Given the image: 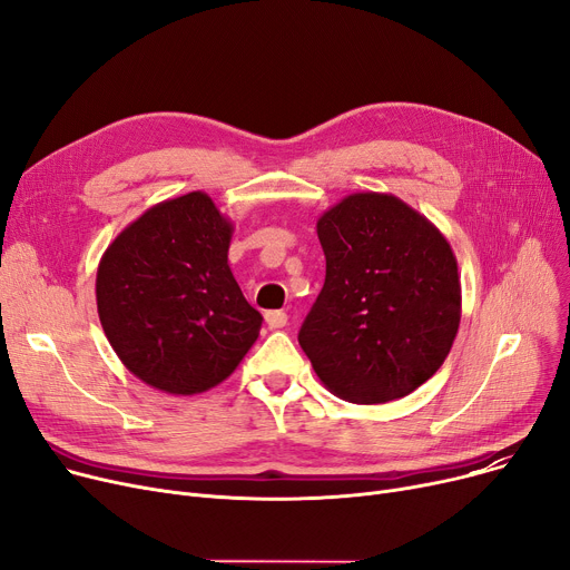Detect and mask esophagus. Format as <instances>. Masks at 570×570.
<instances>
[{
    "mask_svg": "<svg viewBox=\"0 0 570 570\" xmlns=\"http://www.w3.org/2000/svg\"><path fill=\"white\" fill-rule=\"evenodd\" d=\"M265 323L267 327H273V331H279V327L288 323V316L286 312H265Z\"/></svg>",
    "mask_w": 570,
    "mask_h": 570,
    "instance_id": "1",
    "label": "esophagus"
}]
</instances>
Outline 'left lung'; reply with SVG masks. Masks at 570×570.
I'll return each instance as SVG.
<instances>
[{
    "label": "left lung",
    "instance_id": "left-lung-1",
    "mask_svg": "<svg viewBox=\"0 0 570 570\" xmlns=\"http://www.w3.org/2000/svg\"><path fill=\"white\" fill-rule=\"evenodd\" d=\"M325 284L303 351L333 395L385 404L436 374L462 318L458 258L443 233L393 194L357 191L318 217Z\"/></svg>",
    "mask_w": 570,
    "mask_h": 570
}]
</instances>
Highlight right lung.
I'll return each mask as SVG.
<instances>
[{
	"label": "right lung",
	"instance_id": "add662e5",
	"mask_svg": "<svg viewBox=\"0 0 570 570\" xmlns=\"http://www.w3.org/2000/svg\"><path fill=\"white\" fill-rule=\"evenodd\" d=\"M233 222L205 191L161 200L104 252L97 309L122 365L168 395L226 381L261 333L230 265Z\"/></svg>",
	"mask_w": 570,
	"mask_h": 570
}]
</instances>
